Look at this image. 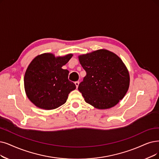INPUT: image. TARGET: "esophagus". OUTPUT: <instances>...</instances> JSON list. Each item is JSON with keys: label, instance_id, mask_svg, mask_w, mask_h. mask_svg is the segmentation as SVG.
<instances>
[{"label": "esophagus", "instance_id": "obj_1", "mask_svg": "<svg viewBox=\"0 0 159 159\" xmlns=\"http://www.w3.org/2000/svg\"><path fill=\"white\" fill-rule=\"evenodd\" d=\"M79 84H80V82H79V81H75V86H76V88L78 87Z\"/></svg>", "mask_w": 159, "mask_h": 159}]
</instances>
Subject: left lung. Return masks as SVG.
<instances>
[{"label":"left lung","mask_w":159,"mask_h":159,"mask_svg":"<svg viewBox=\"0 0 159 159\" xmlns=\"http://www.w3.org/2000/svg\"><path fill=\"white\" fill-rule=\"evenodd\" d=\"M86 72L78 86L87 103L97 109L116 106L127 92L129 73L119 57L106 49H98L78 57Z\"/></svg>","instance_id":"1"}]
</instances>
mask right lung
<instances>
[{"instance_id":"right-lung-1","label":"right lung","mask_w":159,"mask_h":159,"mask_svg":"<svg viewBox=\"0 0 159 159\" xmlns=\"http://www.w3.org/2000/svg\"><path fill=\"white\" fill-rule=\"evenodd\" d=\"M72 55L55 57L47 53L31 61L25 74L24 86L28 98L36 106L49 110L66 102L68 94L76 87L68 78L69 71L62 67Z\"/></svg>"}]
</instances>
